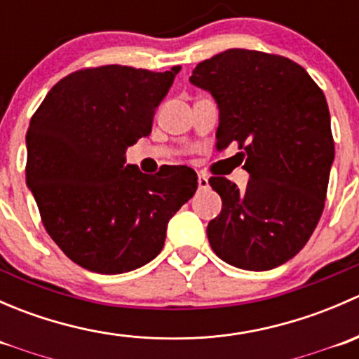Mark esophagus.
Masks as SVG:
<instances>
[{"label":"esophagus","mask_w":359,"mask_h":359,"mask_svg":"<svg viewBox=\"0 0 359 359\" xmlns=\"http://www.w3.org/2000/svg\"><path fill=\"white\" fill-rule=\"evenodd\" d=\"M198 187H200V189H206V187H208V177L200 173V177H198Z\"/></svg>","instance_id":"esophagus-1"}]
</instances>
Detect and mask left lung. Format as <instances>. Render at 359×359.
I'll return each instance as SVG.
<instances>
[{
  "label": "left lung",
  "instance_id": "obj_1",
  "mask_svg": "<svg viewBox=\"0 0 359 359\" xmlns=\"http://www.w3.org/2000/svg\"><path fill=\"white\" fill-rule=\"evenodd\" d=\"M193 85L220 111L217 149L236 144L248 186L210 177L222 212L206 227L210 247L234 267L267 271L304 248L325 208L335 147L323 90L276 53L231 48L194 67Z\"/></svg>",
  "mask_w": 359,
  "mask_h": 359
}]
</instances>
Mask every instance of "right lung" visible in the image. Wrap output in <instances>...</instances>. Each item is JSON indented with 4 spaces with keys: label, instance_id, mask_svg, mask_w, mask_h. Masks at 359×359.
<instances>
[{
    "label": "right lung",
    "instance_id": "right-lung-1",
    "mask_svg": "<svg viewBox=\"0 0 359 359\" xmlns=\"http://www.w3.org/2000/svg\"><path fill=\"white\" fill-rule=\"evenodd\" d=\"M179 71L83 67L55 83L32 114L25 182L50 238L92 273L151 262L168 220L196 193V172L187 166L156 175L125 166V149L149 135Z\"/></svg>",
    "mask_w": 359,
    "mask_h": 359
}]
</instances>
